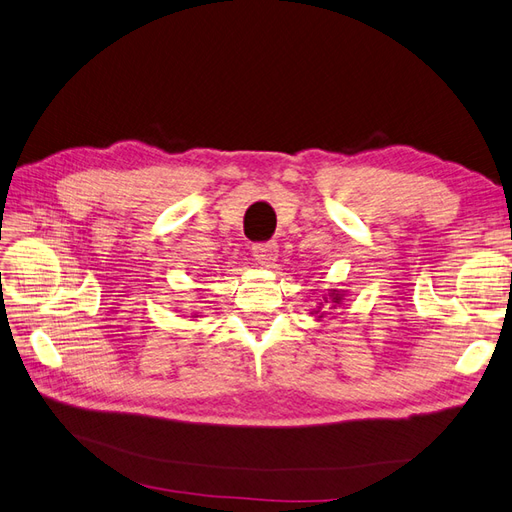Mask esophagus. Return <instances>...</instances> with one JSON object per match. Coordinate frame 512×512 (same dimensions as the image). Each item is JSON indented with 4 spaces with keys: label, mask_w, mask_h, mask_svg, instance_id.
Wrapping results in <instances>:
<instances>
[{
    "label": "esophagus",
    "mask_w": 512,
    "mask_h": 512,
    "mask_svg": "<svg viewBox=\"0 0 512 512\" xmlns=\"http://www.w3.org/2000/svg\"><path fill=\"white\" fill-rule=\"evenodd\" d=\"M252 256L260 265H269L277 258V243L265 241V243H254L252 245Z\"/></svg>",
    "instance_id": "esophagus-1"
}]
</instances>
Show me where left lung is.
Wrapping results in <instances>:
<instances>
[{
	"label": "left lung",
	"mask_w": 512,
	"mask_h": 512,
	"mask_svg": "<svg viewBox=\"0 0 512 512\" xmlns=\"http://www.w3.org/2000/svg\"><path fill=\"white\" fill-rule=\"evenodd\" d=\"M337 301H339V297H335V303H337Z\"/></svg>",
	"instance_id": "left-lung-1"
}]
</instances>
